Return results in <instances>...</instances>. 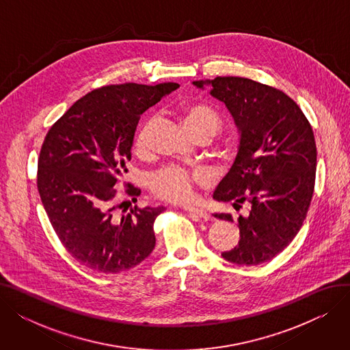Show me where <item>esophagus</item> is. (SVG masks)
Instances as JSON below:
<instances>
[{
	"mask_svg": "<svg viewBox=\"0 0 350 350\" xmlns=\"http://www.w3.org/2000/svg\"><path fill=\"white\" fill-rule=\"evenodd\" d=\"M183 210H186L187 213H190L191 215L198 217V218H203V219H208V218H210L208 211H206L204 208H201V207H194V206H183Z\"/></svg>",
	"mask_w": 350,
	"mask_h": 350,
	"instance_id": "34e87169",
	"label": "esophagus"
}]
</instances>
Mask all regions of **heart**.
<instances>
[{
    "label": "heart",
    "mask_w": 350,
    "mask_h": 350,
    "mask_svg": "<svg viewBox=\"0 0 350 350\" xmlns=\"http://www.w3.org/2000/svg\"><path fill=\"white\" fill-rule=\"evenodd\" d=\"M180 119L185 124L190 136L206 133L213 137L218 131L221 122L214 110L203 103H187L178 107ZM144 142L140 135L136 139V149L143 150ZM206 183V176L197 170H190L181 165L170 164L160 169L150 177V187L153 193L167 201H186L193 197L194 186Z\"/></svg>",
    "instance_id": "1"
}]
</instances>
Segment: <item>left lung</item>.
Wrapping results in <instances>:
<instances>
[{
	"mask_svg": "<svg viewBox=\"0 0 350 350\" xmlns=\"http://www.w3.org/2000/svg\"><path fill=\"white\" fill-rule=\"evenodd\" d=\"M201 90L223 102L240 135L235 160L213 198L248 201V217L240 215V241L224 260L260 265L272 260L295 238L306 217L315 187L317 144L299 106L284 92L238 77L194 81ZM214 217L234 221L231 214Z\"/></svg>",
	"mask_w": 350,
	"mask_h": 350,
	"instance_id": "8db88e82",
	"label": "left lung"
}]
</instances>
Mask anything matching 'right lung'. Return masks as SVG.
<instances>
[{"label": "right lung", "mask_w": 350, "mask_h": 350, "mask_svg": "<svg viewBox=\"0 0 350 350\" xmlns=\"http://www.w3.org/2000/svg\"><path fill=\"white\" fill-rule=\"evenodd\" d=\"M178 86H102L73 103L49 129L38 159V191L61 243L86 268L118 273L152 254L154 219L165 208L135 206L119 215L113 187L132 159L140 115ZM129 194L139 196L140 190Z\"/></svg>", "instance_id": "obj_1"}]
</instances>
